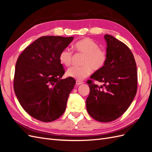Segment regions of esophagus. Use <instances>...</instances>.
<instances>
[{"instance_id":"esophagus-1","label":"esophagus","mask_w":152,"mask_h":152,"mask_svg":"<svg viewBox=\"0 0 152 152\" xmlns=\"http://www.w3.org/2000/svg\"><path fill=\"white\" fill-rule=\"evenodd\" d=\"M83 83L82 81H76V84L77 86H79L80 85H82Z\"/></svg>"}]
</instances>
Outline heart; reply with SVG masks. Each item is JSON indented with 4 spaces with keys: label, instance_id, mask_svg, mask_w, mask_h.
<instances>
[{
    "label": "heart",
    "instance_id": "1",
    "mask_svg": "<svg viewBox=\"0 0 152 152\" xmlns=\"http://www.w3.org/2000/svg\"><path fill=\"white\" fill-rule=\"evenodd\" d=\"M75 49L85 55L81 67H72L66 72V75L77 80H82L88 76L92 71L99 70L104 67L107 62L106 52L100 48V45L89 38H83L77 42L75 45ZM72 52L69 48L62 50L58 57L60 62L65 66L71 64Z\"/></svg>",
    "mask_w": 152,
    "mask_h": 152
}]
</instances>
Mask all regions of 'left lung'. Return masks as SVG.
Wrapping results in <instances>:
<instances>
[{
	"mask_svg": "<svg viewBox=\"0 0 152 152\" xmlns=\"http://www.w3.org/2000/svg\"><path fill=\"white\" fill-rule=\"evenodd\" d=\"M107 62L96 70L91 79L103 83V86L87 83L90 94L86 100V109L94 119L109 122L123 114L129 108L137 91V67L128 47L114 37L105 35Z\"/></svg>",
	"mask_w": 152,
	"mask_h": 152,
	"instance_id": "1",
	"label": "left lung"
}]
</instances>
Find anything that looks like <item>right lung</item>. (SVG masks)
Listing matches in <instances>:
<instances>
[{"label":"right lung","mask_w":152,"mask_h":152,"mask_svg":"<svg viewBox=\"0 0 152 152\" xmlns=\"http://www.w3.org/2000/svg\"><path fill=\"white\" fill-rule=\"evenodd\" d=\"M74 37L44 36L27 47L19 56L14 90L23 109L42 122L57 119L65 112L76 81L61 79L64 71L58 57Z\"/></svg>","instance_id":"obj_1"}]
</instances>
